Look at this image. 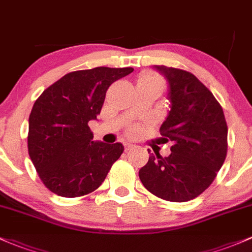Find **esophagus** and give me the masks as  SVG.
<instances>
[{
	"instance_id": "34e87169",
	"label": "esophagus",
	"mask_w": 252,
	"mask_h": 252,
	"mask_svg": "<svg viewBox=\"0 0 252 252\" xmlns=\"http://www.w3.org/2000/svg\"><path fill=\"white\" fill-rule=\"evenodd\" d=\"M132 148H133V145H132L131 143H126V144H125V150H126V151L131 150Z\"/></svg>"
}]
</instances>
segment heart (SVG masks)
Segmentation results:
<instances>
[{
    "label": "heart",
    "instance_id": "b5f03b06",
    "mask_svg": "<svg viewBox=\"0 0 252 252\" xmlns=\"http://www.w3.org/2000/svg\"><path fill=\"white\" fill-rule=\"evenodd\" d=\"M139 83H155V84H159V85H162V82L158 79V77H156V75L153 74V73H144V74L140 75L139 79H138V84ZM138 131H139L138 127H132L131 128V133H137Z\"/></svg>",
    "mask_w": 252,
    "mask_h": 252
}]
</instances>
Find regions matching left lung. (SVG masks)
<instances>
[{
  "mask_svg": "<svg viewBox=\"0 0 252 252\" xmlns=\"http://www.w3.org/2000/svg\"><path fill=\"white\" fill-rule=\"evenodd\" d=\"M168 82L170 110L159 132L170 155L150 154L139 169L144 188L158 198L188 202L212 185L227 155L223 110L204 84L188 71L155 66Z\"/></svg>",
  "mask_w": 252,
  "mask_h": 252,
  "instance_id": "obj_1",
  "label": "left lung"
}]
</instances>
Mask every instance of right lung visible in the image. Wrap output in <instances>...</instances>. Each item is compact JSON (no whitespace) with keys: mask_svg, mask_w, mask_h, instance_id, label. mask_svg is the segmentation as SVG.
Masks as SVG:
<instances>
[{"mask_svg":"<svg viewBox=\"0 0 252 252\" xmlns=\"http://www.w3.org/2000/svg\"><path fill=\"white\" fill-rule=\"evenodd\" d=\"M132 72L96 67L67 73L36 99L29 118V155L51 192L74 198L103 183L124 147L94 142L89 121L101 113L108 88Z\"/></svg>","mask_w":252,"mask_h":252,"instance_id":"obj_1","label":"right lung"}]
</instances>
